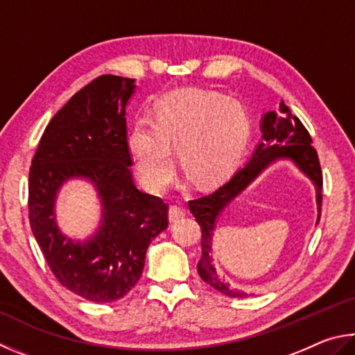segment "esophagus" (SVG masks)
Masks as SVG:
<instances>
[{
	"label": "esophagus",
	"mask_w": 355,
	"mask_h": 355,
	"mask_svg": "<svg viewBox=\"0 0 355 355\" xmlns=\"http://www.w3.org/2000/svg\"><path fill=\"white\" fill-rule=\"evenodd\" d=\"M187 215V209H184L181 206H174L170 207V210H168V218H170V221H179L181 218H184V216Z\"/></svg>",
	"instance_id": "34e87169"
}]
</instances>
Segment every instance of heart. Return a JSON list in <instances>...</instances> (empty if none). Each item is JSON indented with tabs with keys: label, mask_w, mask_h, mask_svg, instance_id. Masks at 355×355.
<instances>
[{
	"label": "heart",
	"mask_w": 355,
	"mask_h": 355,
	"mask_svg": "<svg viewBox=\"0 0 355 355\" xmlns=\"http://www.w3.org/2000/svg\"><path fill=\"white\" fill-rule=\"evenodd\" d=\"M250 118L237 99L206 90L173 92L155 104L154 120H139L128 146L137 173L151 190L171 181L178 146L184 173L195 182L220 178L245 145Z\"/></svg>",
	"instance_id": "b5f03b06"
}]
</instances>
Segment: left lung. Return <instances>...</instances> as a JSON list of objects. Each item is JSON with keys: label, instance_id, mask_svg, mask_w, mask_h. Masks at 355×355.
Returning <instances> with one entry per match:
<instances>
[{"label": "left lung", "instance_id": "1", "mask_svg": "<svg viewBox=\"0 0 355 355\" xmlns=\"http://www.w3.org/2000/svg\"><path fill=\"white\" fill-rule=\"evenodd\" d=\"M262 140L257 143L252 155L246 164L234 173V176L221 187L209 195L189 201L190 212L195 215L201 226L202 256L198 262V272L201 279L220 293L231 297H243L246 293L232 288L218 276L212 265V237L216 218L235 196L241 193L271 162L277 159H290L313 182L318 204V223L322 202V171L318 154L312 146V137L297 116L291 115L290 109L282 101L279 110L266 112L262 118Z\"/></svg>", "mask_w": 355, "mask_h": 355}]
</instances>
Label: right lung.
Masks as SVG:
<instances>
[{"mask_svg": "<svg viewBox=\"0 0 355 355\" xmlns=\"http://www.w3.org/2000/svg\"><path fill=\"white\" fill-rule=\"evenodd\" d=\"M135 79L103 74L74 93L43 132L31 162L29 223L62 287L114 302L135 287L153 239L168 226V204L137 189L130 173L126 104ZM70 177L94 182L103 204L95 238L67 239L53 218L55 195Z\"/></svg>", "mask_w": 355, "mask_h": 355, "instance_id": "obj_1", "label": "right lung"}]
</instances>
